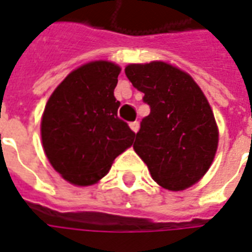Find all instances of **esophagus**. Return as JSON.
I'll return each mask as SVG.
<instances>
[{
  "instance_id": "1",
  "label": "esophagus",
  "mask_w": 252,
  "mask_h": 252,
  "mask_svg": "<svg viewBox=\"0 0 252 252\" xmlns=\"http://www.w3.org/2000/svg\"><path fill=\"white\" fill-rule=\"evenodd\" d=\"M129 126H131V129L133 132H137L139 131V121H133V123H131V124H129Z\"/></svg>"
}]
</instances>
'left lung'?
<instances>
[{
    "label": "left lung",
    "mask_w": 252,
    "mask_h": 252,
    "mask_svg": "<svg viewBox=\"0 0 252 252\" xmlns=\"http://www.w3.org/2000/svg\"><path fill=\"white\" fill-rule=\"evenodd\" d=\"M126 74L151 108L133 150L156 183L183 191L197 183L215 158L219 131L204 93L182 69L164 61L129 64Z\"/></svg>",
    "instance_id": "obj_1"
}]
</instances>
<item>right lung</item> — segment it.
<instances>
[{"label":"right lung","instance_id":"1","mask_svg":"<svg viewBox=\"0 0 252 252\" xmlns=\"http://www.w3.org/2000/svg\"><path fill=\"white\" fill-rule=\"evenodd\" d=\"M120 66L92 61L74 69L52 93L41 119V139L52 167L74 186L97 183L113 160L133 144L135 132L117 117L113 91Z\"/></svg>","mask_w":252,"mask_h":252}]
</instances>
